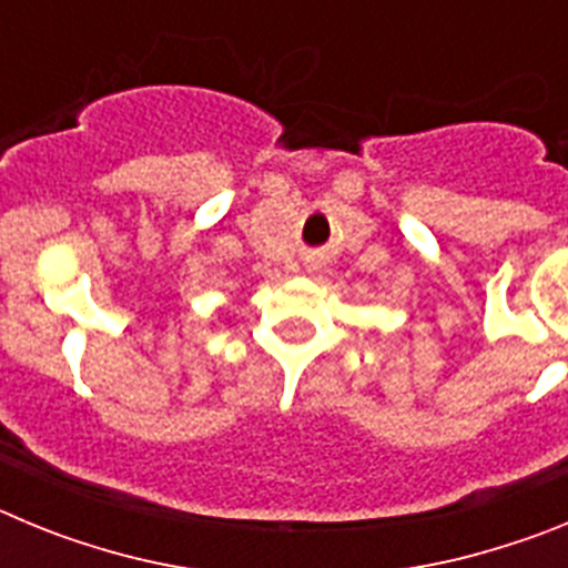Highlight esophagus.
Wrapping results in <instances>:
<instances>
[{"label":"esophagus","instance_id":"obj_1","mask_svg":"<svg viewBox=\"0 0 568 568\" xmlns=\"http://www.w3.org/2000/svg\"><path fill=\"white\" fill-rule=\"evenodd\" d=\"M304 267H307V273H315V270L321 267V261L318 258H307V261H304Z\"/></svg>","mask_w":568,"mask_h":568}]
</instances>
